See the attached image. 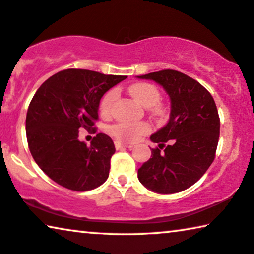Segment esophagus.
<instances>
[{"label": "esophagus", "instance_id": "esophagus-1", "mask_svg": "<svg viewBox=\"0 0 254 254\" xmlns=\"http://www.w3.org/2000/svg\"><path fill=\"white\" fill-rule=\"evenodd\" d=\"M115 147H116V149H122V148L132 149V148H133V146H132V145H127V143H123V142H120V141L115 142Z\"/></svg>", "mask_w": 254, "mask_h": 254}]
</instances>
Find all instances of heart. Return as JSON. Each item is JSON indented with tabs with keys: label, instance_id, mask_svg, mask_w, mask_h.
<instances>
[{
	"label": "heart",
	"instance_id": "obj_1",
	"mask_svg": "<svg viewBox=\"0 0 254 254\" xmlns=\"http://www.w3.org/2000/svg\"><path fill=\"white\" fill-rule=\"evenodd\" d=\"M128 92H130L132 98H133L137 103L143 106V107H149V111L153 113L154 115L161 116L164 114L163 106L157 104L161 98V93L155 85L146 82L135 83V84L131 85L130 88H128ZM116 99V90H111L109 92L106 93L100 103V112L103 113L104 115L111 114ZM149 130V126L145 122L120 123L112 127V133L120 140L134 142L137 141L140 137H142L143 134L148 133Z\"/></svg>",
	"mask_w": 254,
	"mask_h": 254
}]
</instances>
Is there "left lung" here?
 Returning a JSON list of instances; mask_svg holds the SVG:
<instances>
[{
	"mask_svg": "<svg viewBox=\"0 0 254 254\" xmlns=\"http://www.w3.org/2000/svg\"><path fill=\"white\" fill-rule=\"evenodd\" d=\"M153 79L169 94V122L151 134L158 143L138 170V179L158 194H175L192 186L213 162L220 119L213 98L196 79L173 69L138 76Z\"/></svg>",
	"mask_w": 254,
	"mask_h": 254,
	"instance_id": "1",
	"label": "left lung"
}]
</instances>
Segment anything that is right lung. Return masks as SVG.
<instances>
[{
    "instance_id": "obj_1",
    "label": "right lung",
    "mask_w": 254,
    "mask_h": 254,
    "mask_svg": "<svg viewBox=\"0 0 254 254\" xmlns=\"http://www.w3.org/2000/svg\"><path fill=\"white\" fill-rule=\"evenodd\" d=\"M126 76L70 68L49 77L30 101L26 135L30 154L41 170L60 186L91 190L107 180L115 146L98 133L90 147L78 130H94L100 99Z\"/></svg>"
}]
</instances>
